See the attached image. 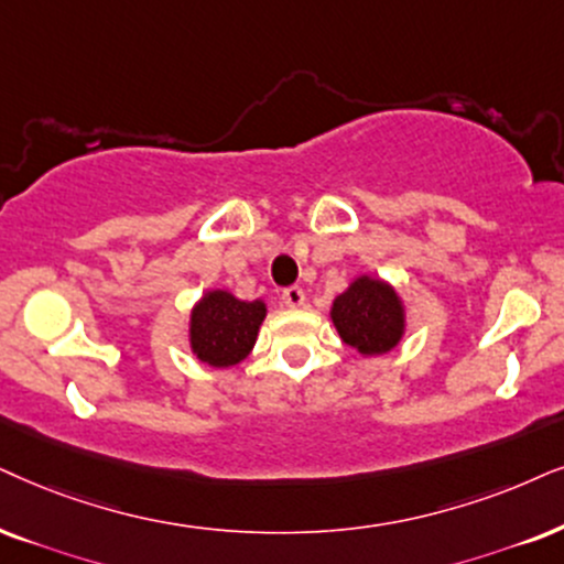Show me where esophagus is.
<instances>
[{
  "label": "esophagus",
  "mask_w": 564,
  "mask_h": 564,
  "mask_svg": "<svg viewBox=\"0 0 564 564\" xmlns=\"http://www.w3.org/2000/svg\"><path fill=\"white\" fill-rule=\"evenodd\" d=\"M281 299H283V304H286V306H302L306 294H304L302 286H289V289L281 291Z\"/></svg>",
  "instance_id": "esophagus-1"
}]
</instances>
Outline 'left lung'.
Returning a JSON list of instances; mask_svg holds the SVG:
<instances>
[{"label":"left lung","mask_w":564,"mask_h":564,"mask_svg":"<svg viewBox=\"0 0 564 564\" xmlns=\"http://www.w3.org/2000/svg\"><path fill=\"white\" fill-rule=\"evenodd\" d=\"M330 317L340 338L367 356L390 351L403 335L398 294L377 278H356L351 289L333 302Z\"/></svg>","instance_id":"obj_1"}]
</instances>
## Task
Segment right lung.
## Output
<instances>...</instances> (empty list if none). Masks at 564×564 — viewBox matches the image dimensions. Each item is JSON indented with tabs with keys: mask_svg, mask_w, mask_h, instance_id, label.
Instances as JSON below:
<instances>
[{
	"mask_svg": "<svg viewBox=\"0 0 564 564\" xmlns=\"http://www.w3.org/2000/svg\"><path fill=\"white\" fill-rule=\"evenodd\" d=\"M262 317V302H239L229 291H210L192 310V351L210 367L239 365L252 351Z\"/></svg>",
	"mask_w": 564,
	"mask_h": 564,
	"instance_id": "right-lung-1",
	"label": "right lung"
}]
</instances>
